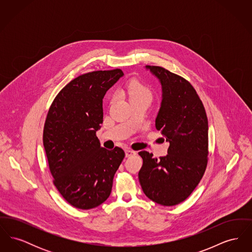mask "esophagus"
Returning <instances> with one entry per match:
<instances>
[{"instance_id": "34e87169", "label": "esophagus", "mask_w": 252, "mask_h": 252, "mask_svg": "<svg viewBox=\"0 0 252 252\" xmlns=\"http://www.w3.org/2000/svg\"><path fill=\"white\" fill-rule=\"evenodd\" d=\"M125 152H126V157H130L132 156V155H135V154H136L135 151H133L131 149H128V148L126 149Z\"/></svg>"}]
</instances>
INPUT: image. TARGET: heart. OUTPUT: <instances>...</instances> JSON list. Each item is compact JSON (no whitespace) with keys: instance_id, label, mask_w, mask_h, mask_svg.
<instances>
[{"instance_id":"1","label":"heart","mask_w":252,"mask_h":252,"mask_svg":"<svg viewBox=\"0 0 252 252\" xmlns=\"http://www.w3.org/2000/svg\"><path fill=\"white\" fill-rule=\"evenodd\" d=\"M126 91L130 101L139 100V99L151 100L152 98V92L150 88L138 79L131 80L126 87Z\"/></svg>"}]
</instances>
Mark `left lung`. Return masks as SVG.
Wrapping results in <instances>:
<instances>
[{"label":"left lung","instance_id":"8db88e82","mask_svg":"<svg viewBox=\"0 0 252 252\" xmlns=\"http://www.w3.org/2000/svg\"><path fill=\"white\" fill-rule=\"evenodd\" d=\"M161 85L162 99L156 128L169 142L159 158L139 152L143 166L139 180L145 195L162 206L184 201L202 179L208 162V118L202 101L190 82L159 66H145Z\"/></svg>","mask_w":252,"mask_h":252}]
</instances>
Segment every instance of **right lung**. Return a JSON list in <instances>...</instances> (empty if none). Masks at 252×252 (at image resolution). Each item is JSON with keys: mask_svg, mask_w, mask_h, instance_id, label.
Returning a JSON list of instances; mask_svg holds the SVG:
<instances>
[{"mask_svg": "<svg viewBox=\"0 0 252 252\" xmlns=\"http://www.w3.org/2000/svg\"><path fill=\"white\" fill-rule=\"evenodd\" d=\"M124 72H88L66 85L53 101L43 129V145L54 184L73 207L90 210L108 199L125 158L120 147H101L103 98Z\"/></svg>", "mask_w": 252, "mask_h": 252, "instance_id": "1", "label": "right lung"}]
</instances>
